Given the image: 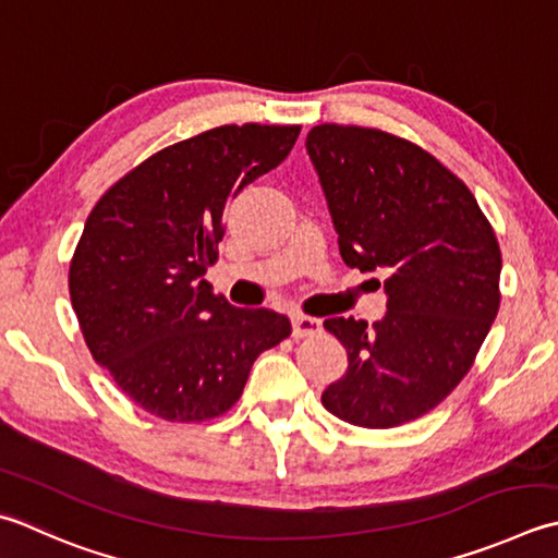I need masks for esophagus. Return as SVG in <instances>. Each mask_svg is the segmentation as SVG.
<instances>
[{
  "instance_id": "esophagus-1",
  "label": "esophagus",
  "mask_w": 558,
  "mask_h": 558,
  "mask_svg": "<svg viewBox=\"0 0 558 558\" xmlns=\"http://www.w3.org/2000/svg\"><path fill=\"white\" fill-rule=\"evenodd\" d=\"M322 331V322L314 319V316L307 314H292V336L294 338H307V336H316Z\"/></svg>"
}]
</instances>
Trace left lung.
Masks as SVG:
<instances>
[{
  "mask_svg": "<svg viewBox=\"0 0 558 558\" xmlns=\"http://www.w3.org/2000/svg\"><path fill=\"white\" fill-rule=\"evenodd\" d=\"M307 151L345 266L387 272V314L333 316L348 369L322 403L360 428L421 418L460 385L500 304V246L462 179L413 142L324 123Z\"/></svg>",
  "mask_w": 558,
  "mask_h": 558,
  "instance_id": "obj_1",
  "label": "left lung"
}]
</instances>
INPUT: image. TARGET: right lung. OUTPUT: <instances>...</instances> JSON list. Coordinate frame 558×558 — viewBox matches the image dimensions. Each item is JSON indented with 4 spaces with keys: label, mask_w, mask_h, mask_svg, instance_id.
Masks as SVG:
<instances>
[{
    "label": "right lung",
    "mask_w": 558,
    "mask_h": 558,
    "mask_svg": "<svg viewBox=\"0 0 558 558\" xmlns=\"http://www.w3.org/2000/svg\"><path fill=\"white\" fill-rule=\"evenodd\" d=\"M300 125H222L145 159L86 217L70 298L94 360L140 409L171 423L222 416L254 360L288 338L272 310H239L203 276L225 207L290 155Z\"/></svg>",
    "instance_id": "right-lung-1"
}]
</instances>
